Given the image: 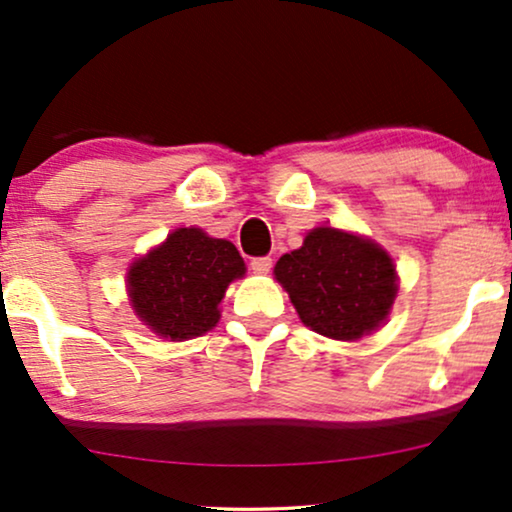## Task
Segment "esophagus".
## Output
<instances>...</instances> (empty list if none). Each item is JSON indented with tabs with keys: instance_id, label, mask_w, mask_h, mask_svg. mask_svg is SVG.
<instances>
[{
	"instance_id": "esophagus-1",
	"label": "esophagus",
	"mask_w": 512,
	"mask_h": 512,
	"mask_svg": "<svg viewBox=\"0 0 512 512\" xmlns=\"http://www.w3.org/2000/svg\"><path fill=\"white\" fill-rule=\"evenodd\" d=\"M273 268V258L270 256H258V258H251V270L258 275H266L268 270Z\"/></svg>"
}]
</instances>
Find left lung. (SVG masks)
<instances>
[{"label": "left lung", "mask_w": 512, "mask_h": 512, "mask_svg": "<svg viewBox=\"0 0 512 512\" xmlns=\"http://www.w3.org/2000/svg\"><path fill=\"white\" fill-rule=\"evenodd\" d=\"M301 323L332 339H358L384 323L396 296V268L370 239L315 227L301 249L277 261Z\"/></svg>", "instance_id": "8db88e82"}]
</instances>
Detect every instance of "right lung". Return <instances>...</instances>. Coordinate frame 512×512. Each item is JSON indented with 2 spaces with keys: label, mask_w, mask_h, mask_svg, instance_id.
<instances>
[{
  "label": "right lung",
  "mask_w": 512,
  "mask_h": 512,
  "mask_svg": "<svg viewBox=\"0 0 512 512\" xmlns=\"http://www.w3.org/2000/svg\"><path fill=\"white\" fill-rule=\"evenodd\" d=\"M244 270L235 244L199 227H180L130 266V304L161 337H199L216 327L225 289Z\"/></svg>",
  "instance_id": "obj_1"
}]
</instances>
